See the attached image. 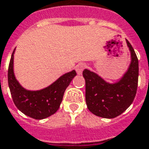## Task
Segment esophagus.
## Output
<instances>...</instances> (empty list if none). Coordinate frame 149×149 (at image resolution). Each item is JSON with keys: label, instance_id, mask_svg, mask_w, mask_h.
<instances>
[{"label": "esophagus", "instance_id": "34e87169", "mask_svg": "<svg viewBox=\"0 0 149 149\" xmlns=\"http://www.w3.org/2000/svg\"><path fill=\"white\" fill-rule=\"evenodd\" d=\"M85 67H86V65L85 64H83V63H81V64H78L77 65V67H76V71L77 72V74L81 75L82 73V72L83 70L85 69Z\"/></svg>", "mask_w": 149, "mask_h": 149}]
</instances>
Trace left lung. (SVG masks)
Here are the masks:
<instances>
[{
	"mask_svg": "<svg viewBox=\"0 0 149 149\" xmlns=\"http://www.w3.org/2000/svg\"><path fill=\"white\" fill-rule=\"evenodd\" d=\"M132 54V63L121 80L109 84L96 73L87 69L83 71L85 80V101L90 112L97 116L113 118L120 115L132 103L136 97L139 61L132 46L127 40Z\"/></svg>",
	"mask_w": 149,
	"mask_h": 149,
	"instance_id": "obj_1",
	"label": "left lung"
}]
</instances>
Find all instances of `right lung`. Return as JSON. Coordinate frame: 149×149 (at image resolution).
I'll list each match as a JSON object with an SVG mask.
<instances>
[{"label": "right lung", "instance_id": "1", "mask_svg": "<svg viewBox=\"0 0 149 149\" xmlns=\"http://www.w3.org/2000/svg\"><path fill=\"white\" fill-rule=\"evenodd\" d=\"M13 53L8 68V83L11 96L17 108L23 114L35 119H42L55 114L60 108L64 91L77 75L75 70L60 77L56 81L38 91L23 89L13 74Z\"/></svg>", "mask_w": 149, "mask_h": 149}]
</instances>
